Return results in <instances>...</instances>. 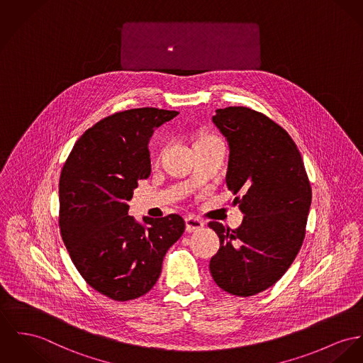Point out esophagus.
I'll use <instances>...</instances> for the list:
<instances>
[{
	"instance_id": "esophagus-1",
	"label": "esophagus",
	"mask_w": 363,
	"mask_h": 363,
	"mask_svg": "<svg viewBox=\"0 0 363 363\" xmlns=\"http://www.w3.org/2000/svg\"><path fill=\"white\" fill-rule=\"evenodd\" d=\"M185 223H186V230H188V232L200 230V229H203V226H204V223H203L201 220H199L197 217H194V216L186 217V218H185Z\"/></svg>"
}]
</instances>
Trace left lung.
I'll return each instance as SVG.
<instances>
[{
    "mask_svg": "<svg viewBox=\"0 0 363 363\" xmlns=\"http://www.w3.org/2000/svg\"><path fill=\"white\" fill-rule=\"evenodd\" d=\"M213 123L229 145L226 186L245 214L236 229L208 223L220 238L210 261L216 283L249 297L274 286L293 264L306 238L312 191L291 137L262 113L243 106L217 109Z\"/></svg>",
    "mask_w": 363,
    "mask_h": 363,
    "instance_id": "8db88e82",
    "label": "left lung"
}]
</instances>
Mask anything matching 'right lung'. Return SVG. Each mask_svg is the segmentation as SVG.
I'll list each match as a JSON object with an SVG mask.
<instances>
[{
  "label": "right lung",
  "mask_w": 363,
  "mask_h": 363,
  "mask_svg": "<svg viewBox=\"0 0 363 363\" xmlns=\"http://www.w3.org/2000/svg\"><path fill=\"white\" fill-rule=\"evenodd\" d=\"M178 112L140 108L114 113L88 128L60 172L59 226L84 280L114 301L146 294L168 249L182 236L178 214L128 216L138 181L150 175L149 140Z\"/></svg>",
  "instance_id": "obj_1"
}]
</instances>
